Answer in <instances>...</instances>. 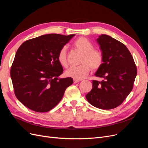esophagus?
Returning a JSON list of instances; mask_svg holds the SVG:
<instances>
[{"label": "esophagus", "mask_w": 148, "mask_h": 148, "mask_svg": "<svg viewBox=\"0 0 148 148\" xmlns=\"http://www.w3.org/2000/svg\"><path fill=\"white\" fill-rule=\"evenodd\" d=\"M79 82H80V80H77V79H74V83L76 84V83H78Z\"/></svg>", "instance_id": "1"}]
</instances>
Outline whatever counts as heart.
Segmentation results:
<instances>
[{"mask_svg": "<svg viewBox=\"0 0 148 148\" xmlns=\"http://www.w3.org/2000/svg\"><path fill=\"white\" fill-rule=\"evenodd\" d=\"M74 47L81 53L80 65L76 67L69 68L66 71L65 74L68 77L74 79L81 80L86 77L89 74L90 68L92 70H97L103 64V57L101 51L94 49L92 43L83 37L78 38L74 42ZM58 60L63 67L68 66L67 47L64 46L59 51Z\"/></svg>", "mask_w": 148, "mask_h": 148, "instance_id": "b5f03b06", "label": "heart"}]
</instances>
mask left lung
Returning <instances> with one entry per match:
<instances>
[{"instance_id": "8db88e82", "label": "left lung", "mask_w": 148, "mask_h": 148, "mask_svg": "<svg viewBox=\"0 0 148 148\" xmlns=\"http://www.w3.org/2000/svg\"><path fill=\"white\" fill-rule=\"evenodd\" d=\"M102 51L103 64L93 80V88L86 95L88 102L101 109L115 108L122 103L133 89L137 69L126 46L112 37L101 34L97 39Z\"/></svg>"}]
</instances>
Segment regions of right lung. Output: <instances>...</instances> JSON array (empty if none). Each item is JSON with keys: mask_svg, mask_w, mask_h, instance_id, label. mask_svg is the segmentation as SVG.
<instances>
[{"mask_svg": "<svg viewBox=\"0 0 148 148\" xmlns=\"http://www.w3.org/2000/svg\"><path fill=\"white\" fill-rule=\"evenodd\" d=\"M74 36L45 34L27 40L19 47L10 76L17 99L27 108L39 112L50 111L73 84L71 77H59L63 69L58 54Z\"/></svg>", "mask_w": 148, "mask_h": 148, "instance_id": "add662e5", "label": "right lung"}]
</instances>
